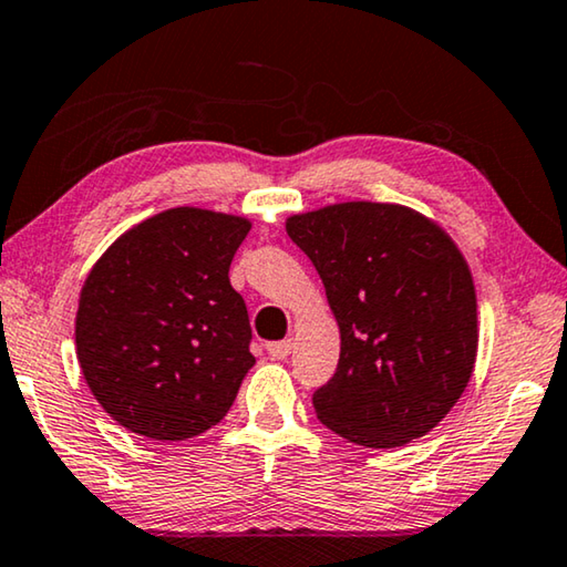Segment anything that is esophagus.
Segmentation results:
<instances>
[{"label":"esophagus","mask_w":567,"mask_h":567,"mask_svg":"<svg viewBox=\"0 0 567 567\" xmlns=\"http://www.w3.org/2000/svg\"><path fill=\"white\" fill-rule=\"evenodd\" d=\"M267 353L272 358H287L292 353V340H277V343H267Z\"/></svg>","instance_id":"obj_1"}]
</instances>
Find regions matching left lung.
<instances>
[{"label":"left lung","mask_w":567,"mask_h":567,"mask_svg":"<svg viewBox=\"0 0 567 567\" xmlns=\"http://www.w3.org/2000/svg\"><path fill=\"white\" fill-rule=\"evenodd\" d=\"M287 235L316 265L340 328V361L312 393L318 419L368 449L429 434L472 379L477 295L442 227L399 204L295 214Z\"/></svg>","instance_id":"left-lung-1"}]
</instances>
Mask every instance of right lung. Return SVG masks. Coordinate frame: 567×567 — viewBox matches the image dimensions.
Segmentation results:
<instances>
[{"instance_id": "right-lung-1", "label": "right lung", "mask_w": 567, "mask_h": 567, "mask_svg": "<svg viewBox=\"0 0 567 567\" xmlns=\"http://www.w3.org/2000/svg\"><path fill=\"white\" fill-rule=\"evenodd\" d=\"M251 224L176 206L105 249L80 292L75 346L97 403L133 434L182 442L227 416L255 355L229 265Z\"/></svg>"}]
</instances>
